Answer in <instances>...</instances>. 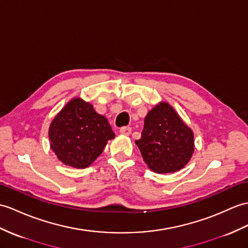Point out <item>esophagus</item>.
Returning <instances> with one entry per match:
<instances>
[{
  "mask_svg": "<svg viewBox=\"0 0 248 248\" xmlns=\"http://www.w3.org/2000/svg\"><path fill=\"white\" fill-rule=\"evenodd\" d=\"M119 132L124 135H129L131 133V128L130 126H123V128L119 129Z\"/></svg>",
  "mask_w": 248,
  "mask_h": 248,
  "instance_id": "34e87169",
  "label": "esophagus"
}]
</instances>
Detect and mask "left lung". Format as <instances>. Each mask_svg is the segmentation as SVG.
<instances>
[{"instance_id": "1", "label": "left lung", "mask_w": 248, "mask_h": 248, "mask_svg": "<svg viewBox=\"0 0 248 248\" xmlns=\"http://www.w3.org/2000/svg\"><path fill=\"white\" fill-rule=\"evenodd\" d=\"M135 142L143 160L156 173L181 170L194 150L191 129L166 102H160L148 113L141 137Z\"/></svg>"}]
</instances>
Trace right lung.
<instances>
[{"label":"right lung","instance_id":"right-lung-1","mask_svg":"<svg viewBox=\"0 0 248 248\" xmlns=\"http://www.w3.org/2000/svg\"><path fill=\"white\" fill-rule=\"evenodd\" d=\"M50 147L63 164L86 168L115 137L105 116L93 106L75 98L62 108L49 126Z\"/></svg>","mask_w":248,"mask_h":248}]
</instances>
